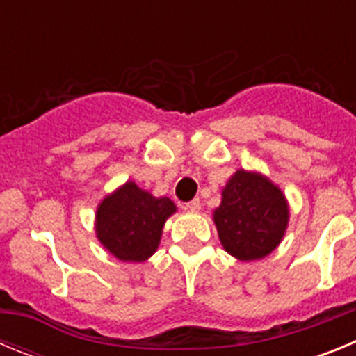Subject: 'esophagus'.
Instances as JSON below:
<instances>
[{"label":"esophagus","mask_w":356,"mask_h":356,"mask_svg":"<svg viewBox=\"0 0 356 356\" xmlns=\"http://www.w3.org/2000/svg\"><path fill=\"white\" fill-rule=\"evenodd\" d=\"M200 209H201L200 200L188 201V203H185V205H184V210H187V212H197V210H200Z\"/></svg>","instance_id":"obj_1"}]
</instances>
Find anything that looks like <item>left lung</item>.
I'll use <instances>...</instances> for the list:
<instances>
[{
	"instance_id": "8db88e82",
	"label": "left lung",
	"mask_w": 356,
	"mask_h": 356,
	"mask_svg": "<svg viewBox=\"0 0 356 356\" xmlns=\"http://www.w3.org/2000/svg\"><path fill=\"white\" fill-rule=\"evenodd\" d=\"M213 222L222 248L232 257L244 262L264 259L284 238L287 200L269 178L238 169L222 188Z\"/></svg>"
}]
</instances>
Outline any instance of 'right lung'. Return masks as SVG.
<instances>
[{
	"mask_svg": "<svg viewBox=\"0 0 356 356\" xmlns=\"http://www.w3.org/2000/svg\"><path fill=\"white\" fill-rule=\"evenodd\" d=\"M176 212L169 197H155L134 181L106 196L96 210V237L122 262H144L155 253L168 217Z\"/></svg>",
	"mask_w": 356,
	"mask_h": 356,
	"instance_id": "1",
	"label": "right lung"
}]
</instances>
